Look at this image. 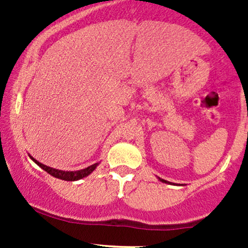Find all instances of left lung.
<instances>
[{"label": "left lung", "instance_id": "left-lung-1", "mask_svg": "<svg viewBox=\"0 0 248 248\" xmlns=\"http://www.w3.org/2000/svg\"><path fill=\"white\" fill-rule=\"evenodd\" d=\"M158 179H160V181L162 182V183H168V184H172V183H170V182H168V181H166V179H163V178H160V177H157ZM176 186V184H175Z\"/></svg>", "mask_w": 248, "mask_h": 248}]
</instances>
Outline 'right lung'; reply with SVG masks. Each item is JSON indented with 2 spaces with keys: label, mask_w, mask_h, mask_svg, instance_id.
Listing matches in <instances>:
<instances>
[{
  "label": "right lung",
  "mask_w": 248,
  "mask_h": 248,
  "mask_svg": "<svg viewBox=\"0 0 248 248\" xmlns=\"http://www.w3.org/2000/svg\"><path fill=\"white\" fill-rule=\"evenodd\" d=\"M29 157L33 162H35L37 166H38L39 168H42L43 170H45L47 173H50L51 176H53V177H56V178L62 179V181L73 182V181H79V179H81L84 177H87V176L94 171L95 168L99 166V163H94V164H92V166L85 168V169L77 170V171H65V170H59V169H55V168L45 166V164H43V163H41V162L35 160V158L30 155V154H29Z\"/></svg>",
  "instance_id": "1"
}]
</instances>
